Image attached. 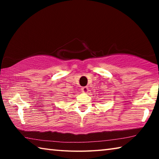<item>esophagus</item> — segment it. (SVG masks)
I'll list each match as a JSON object with an SVG mask.
<instances>
[{
	"label": "esophagus",
	"instance_id": "esophagus-1",
	"mask_svg": "<svg viewBox=\"0 0 159 159\" xmlns=\"http://www.w3.org/2000/svg\"><path fill=\"white\" fill-rule=\"evenodd\" d=\"M81 90H82L83 92L85 93L88 92V88L87 87V86H85V87H83V88H81Z\"/></svg>",
	"mask_w": 159,
	"mask_h": 159
}]
</instances>
